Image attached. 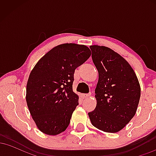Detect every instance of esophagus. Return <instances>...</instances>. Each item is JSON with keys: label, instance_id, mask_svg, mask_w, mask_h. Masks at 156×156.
I'll return each instance as SVG.
<instances>
[{"label": "esophagus", "instance_id": "esophagus-1", "mask_svg": "<svg viewBox=\"0 0 156 156\" xmlns=\"http://www.w3.org/2000/svg\"><path fill=\"white\" fill-rule=\"evenodd\" d=\"M90 95H91L90 94H82V97H83V98H89Z\"/></svg>", "mask_w": 156, "mask_h": 156}]
</instances>
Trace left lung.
<instances>
[{"label": "left lung", "mask_w": 156, "mask_h": 156, "mask_svg": "<svg viewBox=\"0 0 156 156\" xmlns=\"http://www.w3.org/2000/svg\"><path fill=\"white\" fill-rule=\"evenodd\" d=\"M89 48L99 74L95 89L97 105L89 112V119L98 129L117 133L136 112L140 85L133 68L119 53L105 46Z\"/></svg>", "instance_id": "left-lung-1"}]
</instances>
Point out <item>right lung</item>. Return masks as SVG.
Listing matches in <instances>:
<instances>
[{
    "mask_svg": "<svg viewBox=\"0 0 156 156\" xmlns=\"http://www.w3.org/2000/svg\"><path fill=\"white\" fill-rule=\"evenodd\" d=\"M91 55L88 47L75 43L53 48L36 64L26 86V102L37 128L47 135L64 131L78 105L73 91L74 73Z\"/></svg>",
    "mask_w": 156,
    "mask_h": 156,
    "instance_id": "obj_1",
    "label": "right lung"
}]
</instances>
